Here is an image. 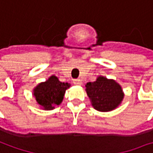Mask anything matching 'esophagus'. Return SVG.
<instances>
[{
	"mask_svg": "<svg viewBox=\"0 0 153 153\" xmlns=\"http://www.w3.org/2000/svg\"><path fill=\"white\" fill-rule=\"evenodd\" d=\"M74 84L75 85H82V80L79 79H74Z\"/></svg>",
	"mask_w": 153,
	"mask_h": 153,
	"instance_id": "esophagus-1",
	"label": "esophagus"
}]
</instances>
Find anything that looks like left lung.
Here are the masks:
<instances>
[{
	"label": "left lung",
	"instance_id": "left-lung-1",
	"mask_svg": "<svg viewBox=\"0 0 153 153\" xmlns=\"http://www.w3.org/2000/svg\"><path fill=\"white\" fill-rule=\"evenodd\" d=\"M85 91L92 107L101 112L114 110L124 98L121 85L104 76H98L95 81L85 84Z\"/></svg>",
	"mask_w": 153,
	"mask_h": 153
}]
</instances>
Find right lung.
<instances>
[{
  "label": "right lung",
  "instance_id": "right-lung-1",
  "mask_svg": "<svg viewBox=\"0 0 153 153\" xmlns=\"http://www.w3.org/2000/svg\"><path fill=\"white\" fill-rule=\"evenodd\" d=\"M69 83L61 82L58 77L51 76L44 82L37 85L32 91V95L41 109L44 110H54L63 100L66 90L68 89Z\"/></svg>",
  "mask_w": 153,
  "mask_h": 153
}]
</instances>
